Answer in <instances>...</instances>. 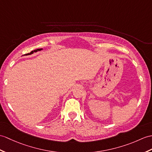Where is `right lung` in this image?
<instances>
[{"label": "right lung", "instance_id": "add662e5", "mask_svg": "<svg viewBox=\"0 0 152 152\" xmlns=\"http://www.w3.org/2000/svg\"><path fill=\"white\" fill-rule=\"evenodd\" d=\"M42 50V48H38V49H37V50H32L30 53H28V54H27L26 55H30V54H33L34 52H37V51H40V50Z\"/></svg>", "mask_w": 152, "mask_h": 152}]
</instances>
